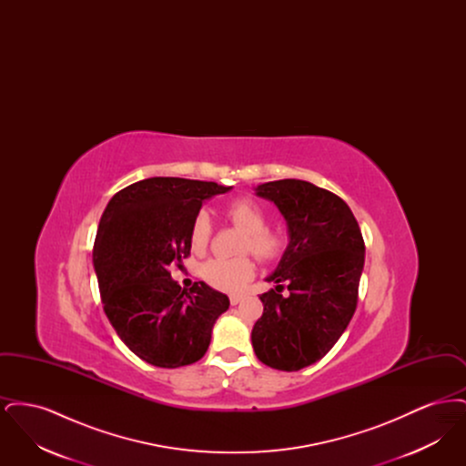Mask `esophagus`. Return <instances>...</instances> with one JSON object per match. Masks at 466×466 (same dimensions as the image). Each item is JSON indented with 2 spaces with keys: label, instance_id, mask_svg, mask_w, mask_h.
I'll return each instance as SVG.
<instances>
[{
  "label": "esophagus",
  "instance_id": "1",
  "mask_svg": "<svg viewBox=\"0 0 466 466\" xmlns=\"http://www.w3.org/2000/svg\"><path fill=\"white\" fill-rule=\"evenodd\" d=\"M243 300V295H230V304L238 306Z\"/></svg>",
  "mask_w": 466,
  "mask_h": 466
}]
</instances>
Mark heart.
<instances>
[{
    "instance_id": "obj_1",
    "label": "heart",
    "mask_w": 466,
    "mask_h": 466,
    "mask_svg": "<svg viewBox=\"0 0 466 466\" xmlns=\"http://www.w3.org/2000/svg\"><path fill=\"white\" fill-rule=\"evenodd\" d=\"M225 217L246 232L241 251H251L258 260L270 262L287 248V234L267 227L266 209L253 199L232 200L225 208ZM211 218L199 211L190 225L188 243L194 253H204L211 241ZM255 276V264L249 257L211 258L202 266V278L213 289L239 291Z\"/></svg>"
}]
</instances>
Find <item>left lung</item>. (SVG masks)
Wrapping results in <instances>:
<instances>
[{
    "label": "left lung",
    "mask_w": 466,
    "mask_h": 466,
    "mask_svg": "<svg viewBox=\"0 0 466 466\" xmlns=\"http://www.w3.org/2000/svg\"><path fill=\"white\" fill-rule=\"evenodd\" d=\"M289 225V243L267 276L276 283L260 295L264 314L251 330L257 358L295 372L321 360L348 329L358 302L365 243L350 206L302 179L258 185ZM289 293L282 295L283 289Z\"/></svg>",
    "instance_id": "left-lung-1"
}]
</instances>
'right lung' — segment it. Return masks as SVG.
<instances>
[{
    "label": "right lung",
    "mask_w": 466,
    "mask_h": 466,
    "mask_svg": "<svg viewBox=\"0 0 466 466\" xmlns=\"http://www.w3.org/2000/svg\"><path fill=\"white\" fill-rule=\"evenodd\" d=\"M232 187L185 177H148L111 198L92 262L103 309L122 342L150 365L177 369L206 355L228 297L206 283L181 289L169 266L190 255L188 232L202 202Z\"/></svg>",
    "instance_id": "obj_1"
}]
</instances>
